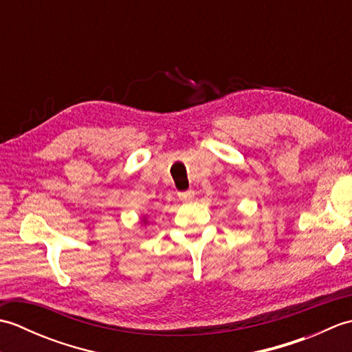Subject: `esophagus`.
Listing matches in <instances>:
<instances>
[{"mask_svg": "<svg viewBox=\"0 0 352 352\" xmlns=\"http://www.w3.org/2000/svg\"><path fill=\"white\" fill-rule=\"evenodd\" d=\"M193 197H195V192L193 190H186V192L178 193V198L184 199V201H190V199H193Z\"/></svg>", "mask_w": 352, "mask_h": 352, "instance_id": "34e87169", "label": "esophagus"}]
</instances>
